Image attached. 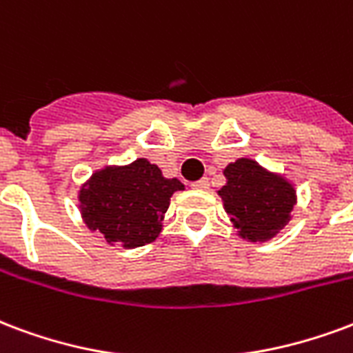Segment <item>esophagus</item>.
<instances>
[{
  "instance_id": "obj_1",
  "label": "esophagus",
  "mask_w": 353,
  "mask_h": 353,
  "mask_svg": "<svg viewBox=\"0 0 353 353\" xmlns=\"http://www.w3.org/2000/svg\"><path fill=\"white\" fill-rule=\"evenodd\" d=\"M192 189H194V190H208V189H210V181H208V177H203V179H200V181H196V183H192Z\"/></svg>"
}]
</instances>
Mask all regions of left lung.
I'll list each match as a JSON object with an SVG mask.
<instances>
[{"mask_svg": "<svg viewBox=\"0 0 353 353\" xmlns=\"http://www.w3.org/2000/svg\"><path fill=\"white\" fill-rule=\"evenodd\" d=\"M226 183L219 192L237 236L249 243L270 241L290 223L297 203L294 181L241 157L224 168Z\"/></svg>", "mask_w": 353, "mask_h": 353, "instance_id": "8db88e82", "label": "left lung"}]
</instances>
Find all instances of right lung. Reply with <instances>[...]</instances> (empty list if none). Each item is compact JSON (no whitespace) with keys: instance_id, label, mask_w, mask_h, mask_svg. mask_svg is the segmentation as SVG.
<instances>
[{"instance_id":"obj_1","label":"right lung","mask_w":353,"mask_h":353,"mask_svg":"<svg viewBox=\"0 0 353 353\" xmlns=\"http://www.w3.org/2000/svg\"><path fill=\"white\" fill-rule=\"evenodd\" d=\"M185 185L164 177L148 159L95 170L78 190V210L91 232H101L108 245L137 249L163 232L170 198Z\"/></svg>"}]
</instances>
